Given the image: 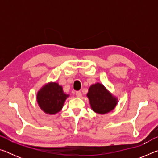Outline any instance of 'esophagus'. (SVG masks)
Segmentation results:
<instances>
[{
	"instance_id": "obj_1",
	"label": "esophagus",
	"mask_w": 158,
	"mask_h": 158,
	"mask_svg": "<svg viewBox=\"0 0 158 158\" xmlns=\"http://www.w3.org/2000/svg\"><path fill=\"white\" fill-rule=\"evenodd\" d=\"M76 96H77V98H81V96H82L81 93L80 92V91H77L76 92Z\"/></svg>"
}]
</instances>
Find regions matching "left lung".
<instances>
[{"label": "left lung", "instance_id": "left-lung-1", "mask_svg": "<svg viewBox=\"0 0 158 158\" xmlns=\"http://www.w3.org/2000/svg\"><path fill=\"white\" fill-rule=\"evenodd\" d=\"M86 96L92 110L99 114H105L111 111L118 103V98L100 83L90 85Z\"/></svg>", "mask_w": 158, "mask_h": 158}]
</instances>
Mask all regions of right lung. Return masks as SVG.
<instances>
[{
    "mask_svg": "<svg viewBox=\"0 0 158 158\" xmlns=\"http://www.w3.org/2000/svg\"><path fill=\"white\" fill-rule=\"evenodd\" d=\"M69 94L64 93L63 87L56 82H49L37 93V102L45 114L54 115L61 111Z\"/></svg>",
    "mask_w": 158,
    "mask_h": 158,
    "instance_id": "1",
    "label": "right lung"
}]
</instances>
